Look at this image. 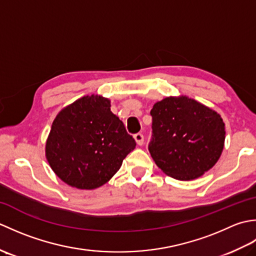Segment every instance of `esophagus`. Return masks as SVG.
I'll return each mask as SVG.
<instances>
[{
    "mask_svg": "<svg viewBox=\"0 0 256 256\" xmlns=\"http://www.w3.org/2000/svg\"><path fill=\"white\" fill-rule=\"evenodd\" d=\"M134 140H135V142H136L138 145H143V143H144V136H143L142 133L135 134L134 135Z\"/></svg>",
    "mask_w": 256,
    "mask_h": 256,
    "instance_id": "obj_1",
    "label": "esophagus"
}]
</instances>
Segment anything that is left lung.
Segmentation results:
<instances>
[{"instance_id":"8db88e82","label":"left lung","mask_w":256,"mask_h":256,"mask_svg":"<svg viewBox=\"0 0 256 256\" xmlns=\"http://www.w3.org/2000/svg\"><path fill=\"white\" fill-rule=\"evenodd\" d=\"M153 138L148 150L155 164L178 180H192L211 170L224 146L220 114L186 96H167L150 110Z\"/></svg>"}]
</instances>
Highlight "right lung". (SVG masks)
Wrapping results in <instances>:
<instances>
[{
	"mask_svg": "<svg viewBox=\"0 0 256 256\" xmlns=\"http://www.w3.org/2000/svg\"><path fill=\"white\" fill-rule=\"evenodd\" d=\"M102 96H84L64 106L46 140V158L64 182L78 189L106 184L136 143Z\"/></svg>",
	"mask_w": 256,
	"mask_h": 256,
	"instance_id": "obj_1",
	"label": "right lung"
}]
</instances>
